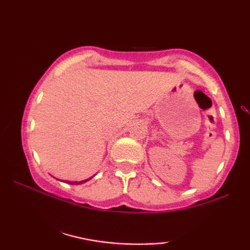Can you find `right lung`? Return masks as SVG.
I'll use <instances>...</instances> for the list:
<instances>
[{
    "mask_svg": "<svg viewBox=\"0 0 250 250\" xmlns=\"http://www.w3.org/2000/svg\"><path fill=\"white\" fill-rule=\"evenodd\" d=\"M94 176V175H93ZM93 176H91V177H88V179H86V180H83V181H80V182H77V181H63V182H66V183H69V184H83V183H85V182H87V181H90L92 177Z\"/></svg>",
    "mask_w": 250,
    "mask_h": 250,
    "instance_id": "1",
    "label": "right lung"
}]
</instances>
